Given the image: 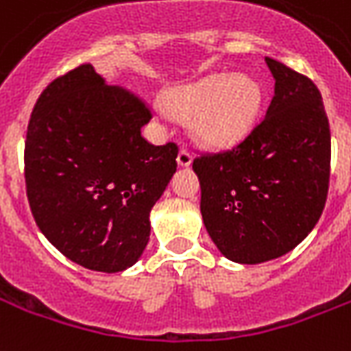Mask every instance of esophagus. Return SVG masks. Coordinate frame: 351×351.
I'll return each mask as SVG.
<instances>
[{
    "instance_id": "obj_1",
    "label": "esophagus",
    "mask_w": 351,
    "mask_h": 351,
    "mask_svg": "<svg viewBox=\"0 0 351 351\" xmlns=\"http://www.w3.org/2000/svg\"><path fill=\"white\" fill-rule=\"evenodd\" d=\"M191 160H193L191 152H189L188 149H180V152H178V158H176L178 165H182V167H188L189 163H191Z\"/></svg>"
}]
</instances>
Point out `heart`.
<instances>
[{"label": "heart", "mask_w": 351, "mask_h": 351, "mask_svg": "<svg viewBox=\"0 0 351 351\" xmlns=\"http://www.w3.org/2000/svg\"><path fill=\"white\" fill-rule=\"evenodd\" d=\"M261 83L245 74H212L169 89L163 104L171 115L191 121L193 136L210 149H228L255 126L261 113Z\"/></svg>", "instance_id": "1"}]
</instances>
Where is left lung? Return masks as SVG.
Masks as SVG:
<instances>
[{
  "label": "left lung",
  "instance_id": "left-lung-1",
  "mask_svg": "<svg viewBox=\"0 0 351 351\" xmlns=\"http://www.w3.org/2000/svg\"><path fill=\"white\" fill-rule=\"evenodd\" d=\"M275 95L236 147L193 160L204 227L228 261L287 255L320 219L329 189L331 132L313 80L266 57Z\"/></svg>",
  "mask_w": 351,
  "mask_h": 351
}]
</instances>
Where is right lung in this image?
Returning a JSON list of instances; mask_svg holds the SVG:
<instances>
[{"label":"right lung","mask_w":351,"mask_h":351,"mask_svg":"<svg viewBox=\"0 0 351 351\" xmlns=\"http://www.w3.org/2000/svg\"><path fill=\"white\" fill-rule=\"evenodd\" d=\"M150 108L106 85L93 64L56 77L38 96L25 137V191L43 234L66 258L115 274L141 256L150 210L176 171V143L141 136Z\"/></svg>","instance_id":"1"}]
</instances>
